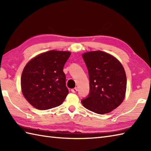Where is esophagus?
I'll return each mask as SVG.
<instances>
[{
    "label": "esophagus",
    "mask_w": 151,
    "mask_h": 151,
    "mask_svg": "<svg viewBox=\"0 0 151 151\" xmlns=\"http://www.w3.org/2000/svg\"><path fill=\"white\" fill-rule=\"evenodd\" d=\"M77 91H78L77 88H73V89H71V91H72L73 93H76Z\"/></svg>",
    "instance_id": "obj_1"
}]
</instances>
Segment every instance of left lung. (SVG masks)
<instances>
[{"instance_id":"left-lung-1","label":"left lung","mask_w":151,"mask_h":151,"mask_svg":"<svg viewBox=\"0 0 151 151\" xmlns=\"http://www.w3.org/2000/svg\"><path fill=\"white\" fill-rule=\"evenodd\" d=\"M82 58L88 70L90 91L82 104L96 114L110 113L123 102L126 95L124 67L116 58L101 50L84 52Z\"/></svg>"}]
</instances>
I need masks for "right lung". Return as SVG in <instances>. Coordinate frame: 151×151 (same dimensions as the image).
I'll return each mask as SVG.
<instances>
[{
    "instance_id": "1",
    "label": "right lung",
    "mask_w": 151,
    "mask_h": 151,
    "mask_svg": "<svg viewBox=\"0 0 151 151\" xmlns=\"http://www.w3.org/2000/svg\"><path fill=\"white\" fill-rule=\"evenodd\" d=\"M69 51L51 50L38 54L22 70L21 86L27 101L38 110L58 106L69 93L63 69Z\"/></svg>"
}]
</instances>
